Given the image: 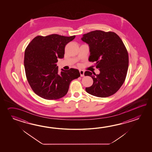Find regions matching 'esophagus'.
<instances>
[{
    "label": "esophagus",
    "instance_id": "1",
    "mask_svg": "<svg viewBox=\"0 0 152 152\" xmlns=\"http://www.w3.org/2000/svg\"><path fill=\"white\" fill-rule=\"evenodd\" d=\"M79 72H80V76L81 77H84V71L83 70H79Z\"/></svg>",
    "mask_w": 152,
    "mask_h": 152
}]
</instances>
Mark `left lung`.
<instances>
[{
	"instance_id": "left-lung-1",
	"label": "left lung",
	"mask_w": 152,
	"mask_h": 152,
	"mask_svg": "<svg viewBox=\"0 0 152 152\" xmlns=\"http://www.w3.org/2000/svg\"><path fill=\"white\" fill-rule=\"evenodd\" d=\"M81 40L88 45L90 55L88 60L96 62L99 75L86 71L85 76L93 79V85L86 87L88 94L96 97H109L123 85L128 68L129 56L126 48L115 32L102 30L84 34Z\"/></svg>"
}]
</instances>
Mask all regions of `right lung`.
Here are the masks:
<instances>
[{
    "mask_svg": "<svg viewBox=\"0 0 152 152\" xmlns=\"http://www.w3.org/2000/svg\"><path fill=\"white\" fill-rule=\"evenodd\" d=\"M69 37L52 34L37 36L27 46L24 54L26 77L33 91L39 97L55 100L64 97L72 81L80 76L77 69H61L56 64L62 58L66 45L74 39Z\"/></svg>",
    "mask_w": 152,
    "mask_h": 152,
    "instance_id": "obj_1",
    "label": "right lung"
}]
</instances>
